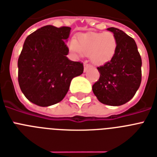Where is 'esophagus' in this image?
Segmentation results:
<instances>
[{"label":"esophagus","mask_w":157,"mask_h":157,"mask_svg":"<svg viewBox=\"0 0 157 157\" xmlns=\"http://www.w3.org/2000/svg\"><path fill=\"white\" fill-rule=\"evenodd\" d=\"M90 67V64H89V63H87V62H85V64H84V71H85V72H86L88 68H89Z\"/></svg>","instance_id":"1"}]
</instances>
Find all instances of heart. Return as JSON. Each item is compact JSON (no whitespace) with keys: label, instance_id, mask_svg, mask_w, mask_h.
<instances>
[{"label":"heart","instance_id":"b5f03b06","mask_svg":"<svg viewBox=\"0 0 157 157\" xmlns=\"http://www.w3.org/2000/svg\"><path fill=\"white\" fill-rule=\"evenodd\" d=\"M116 46V39L113 33L88 32L79 34L77 42L75 39L71 40L69 49L77 56L88 55L92 63L102 64L114 56Z\"/></svg>","mask_w":157,"mask_h":157}]
</instances>
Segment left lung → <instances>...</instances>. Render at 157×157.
I'll return each instance as SVG.
<instances>
[{
	"mask_svg": "<svg viewBox=\"0 0 157 157\" xmlns=\"http://www.w3.org/2000/svg\"><path fill=\"white\" fill-rule=\"evenodd\" d=\"M107 30L115 37L116 50L110 60L98 67L100 77L93 92L100 102L118 106L129 101L140 88L142 59L132 37L118 28Z\"/></svg>",
	"mask_w": 157,
	"mask_h": 157,
	"instance_id": "8db88e82",
	"label": "left lung"
}]
</instances>
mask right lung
<instances>
[{
  "instance_id": "1",
  "label": "right lung",
  "mask_w": 157,
  "mask_h": 157,
  "mask_svg": "<svg viewBox=\"0 0 157 157\" xmlns=\"http://www.w3.org/2000/svg\"><path fill=\"white\" fill-rule=\"evenodd\" d=\"M71 28L45 25L25 39L17 61L21 92L32 103L49 106L59 102L72 78L83 73L81 62L68 59L65 41Z\"/></svg>"
}]
</instances>
